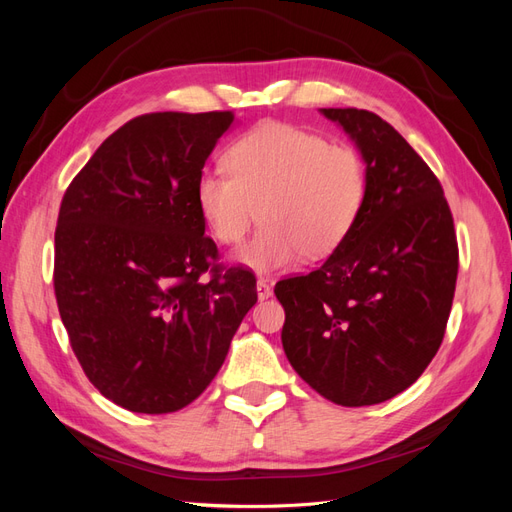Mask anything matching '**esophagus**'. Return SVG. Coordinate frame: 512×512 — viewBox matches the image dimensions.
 <instances>
[{
	"label": "esophagus",
	"mask_w": 512,
	"mask_h": 512,
	"mask_svg": "<svg viewBox=\"0 0 512 512\" xmlns=\"http://www.w3.org/2000/svg\"><path fill=\"white\" fill-rule=\"evenodd\" d=\"M256 294H258L260 301H265V299L271 297L273 292H271V286H269L267 280H258V282H256Z\"/></svg>",
	"instance_id": "obj_1"
}]
</instances>
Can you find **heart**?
<instances>
[{"mask_svg": "<svg viewBox=\"0 0 512 512\" xmlns=\"http://www.w3.org/2000/svg\"><path fill=\"white\" fill-rule=\"evenodd\" d=\"M226 168L198 175L196 209L226 245L239 243L260 215V230L235 256L256 273L288 269L301 254L329 256L365 203L361 153L290 123L269 121L239 136L226 151Z\"/></svg>", "mask_w": 512, "mask_h": 512, "instance_id": "heart-1", "label": "heart"}]
</instances>
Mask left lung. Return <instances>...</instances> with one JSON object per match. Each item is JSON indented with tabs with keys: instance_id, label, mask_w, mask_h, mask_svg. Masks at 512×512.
I'll return each mask as SVG.
<instances>
[{
	"instance_id": "8db88e82",
	"label": "left lung",
	"mask_w": 512,
	"mask_h": 512,
	"mask_svg": "<svg viewBox=\"0 0 512 512\" xmlns=\"http://www.w3.org/2000/svg\"><path fill=\"white\" fill-rule=\"evenodd\" d=\"M361 151L367 192L344 243L307 275L275 284L294 371L333 404L374 406L406 391L436 356L459 269L438 177L391 123L320 108Z\"/></svg>"
}]
</instances>
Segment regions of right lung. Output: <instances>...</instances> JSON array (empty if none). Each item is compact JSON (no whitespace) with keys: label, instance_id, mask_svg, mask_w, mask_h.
I'll list each match as a JSON object with an SVG mask.
<instances>
[{"label":"right lung","instance_id":"right-lung-1","mask_svg":"<svg viewBox=\"0 0 512 512\" xmlns=\"http://www.w3.org/2000/svg\"><path fill=\"white\" fill-rule=\"evenodd\" d=\"M232 121L230 111L134 117L61 200L59 316L89 382L130 412L192 404L258 299L252 271L215 265L218 247L205 237L194 196Z\"/></svg>","mask_w":512,"mask_h":512}]
</instances>
